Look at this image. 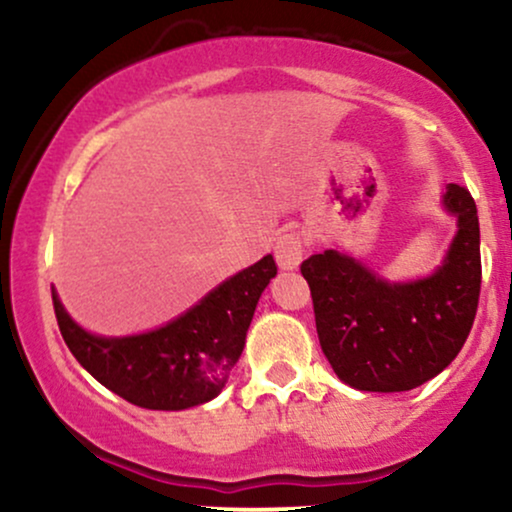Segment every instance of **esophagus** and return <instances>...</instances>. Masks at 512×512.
I'll return each mask as SVG.
<instances>
[{
    "label": "esophagus",
    "instance_id": "obj_1",
    "mask_svg": "<svg viewBox=\"0 0 512 512\" xmlns=\"http://www.w3.org/2000/svg\"><path fill=\"white\" fill-rule=\"evenodd\" d=\"M274 257L281 269H298L303 262V238L298 233H281L274 243Z\"/></svg>",
    "mask_w": 512,
    "mask_h": 512
}]
</instances>
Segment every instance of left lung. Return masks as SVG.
<instances>
[{"mask_svg": "<svg viewBox=\"0 0 512 512\" xmlns=\"http://www.w3.org/2000/svg\"><path fill=\"white\" fill-rule=\"evenodd\" d=\"M443 207L457 233L436 272L421 279L387 281L339 250L301 264L320 346L342 383L363 392L414 390L467 342L481 289L477 204L450 182Z\"/></svg>", "mask_w": 512, "mask_h": 512, "instance_id": "obj_1", "label": "left lung"}]
</instances>
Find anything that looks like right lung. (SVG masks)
Returning <instances> with one entry per match:
<instances>
[{
    "instance_id": "1",
    "label": "right lung",
    "mask_w": 512,
    "mask_h": 512,
    "mask_svg": "<svg viewBox=\"0 0 512 512\" xmlns=\"http://www.w3.org/2000/svg\"><path fill=\"white\" fill-rule=\"evenodd\" d=\"M274 276V257H262L168 325L129 337L84 330L64 310L55 289L52 303L69 351L98 383L137 407L180 411L209 402L228 383L257 301Z\"/></svg>"
}]
</instances>
